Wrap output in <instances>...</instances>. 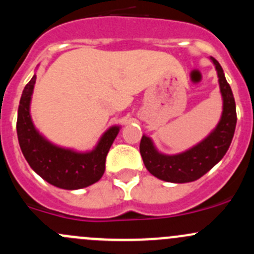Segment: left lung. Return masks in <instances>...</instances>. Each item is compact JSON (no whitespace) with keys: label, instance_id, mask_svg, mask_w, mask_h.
<instances>
[{"label":"left lung","instance_id":"obj_1","mask_svg":"<svg viewBox=\"0 0 254 254\" xmlns=\"http://www.w3.org/2000/svg\"><path fill=\"white\" fill-rule=\"evenodd\" d=\"M219 78L222 113L216 127L201 141L183 152L167 155L157 150L150 136L143 134L140 153L145 167L156 178L171 183H189L209 172L221 161L231 145L236 129V103L221 65L210 56Z\"/></svg>","mask_w":254,"mask_h":254}]
</instances>
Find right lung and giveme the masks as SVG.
Masks as SVG:
<instances>
[{"label": "right lung", "mask_w": 254, "mask_h": 254, "mask_svg": "<svg viewBox=\"0 0 254 254\" xmlns=\"http://www.w3.org/2000/svg\"><path fill=\"white\" fill-rule=\"evenodd\" d=\"M37 75L23 89L18 107L17 135L23 156L32 170L51 186L67 190L86 188L98 182L106 171V157L120 131V125L108 127L92 150L77 151L48 140L35 127L30 115Z\"/></svg>", "instance_id": "add662e5"}]
</instances>
